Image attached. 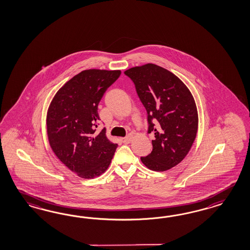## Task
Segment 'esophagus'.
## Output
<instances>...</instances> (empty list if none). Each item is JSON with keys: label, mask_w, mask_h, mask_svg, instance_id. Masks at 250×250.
Masks as SVG:
<instances>
[{"label": "esophagus", "mask_w": 250, "mask_h": 250, "mask_svg": "<svg viewBox=\"0 0 250 250\" xmlns=\"http://www.w3.org/2000/svg\"><path fill=\"white\" fill-rule=\"evenodd\" d=\"M121 140L124 144H128V143H130V141H131V136L128 135V136H126L125 137H123Z\"/></svg>", "instance_id": "obj_1"}]
</instances>
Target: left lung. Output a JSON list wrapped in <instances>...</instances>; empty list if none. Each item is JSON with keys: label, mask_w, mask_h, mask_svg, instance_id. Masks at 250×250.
<instances>
[{"label": "left lung", "mask_w": 250, "mask_h": 250, "mask_svg": "<svg viewBox=\"0 0 250 250\" xmlns=\"http://www.w3.org/2000/svg\"><path fill=\"white\" fill-rule=\"evenodd\" d=\"M125 74L135 84L146 110L147 133L155 135L151 153L141 157V161L149 169L165 171L178 165L194 142L198 130L194 99L177 76L158 65L129 68Z\"/></svg>", "instance_id": "left-lung-1"}]
</instances>
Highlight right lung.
<instances>
[{"mask_svg": "<svg viewBox=\"0 0 250 250\" xmlns=\"http://www.w3.org/2000/svg\"><path fill=\"white\" fill-rule=\"evenodd\" d=\"M120 70L87 69L74 76L56 93L46 115V130L55 155L81 178L103 174L117 144L96 133L98 104Z\"/></svg>", "mask_w": 250, "mask_h": 250, "instance_id": "right-lung-1", "label": "right lung"}]
</instances>
